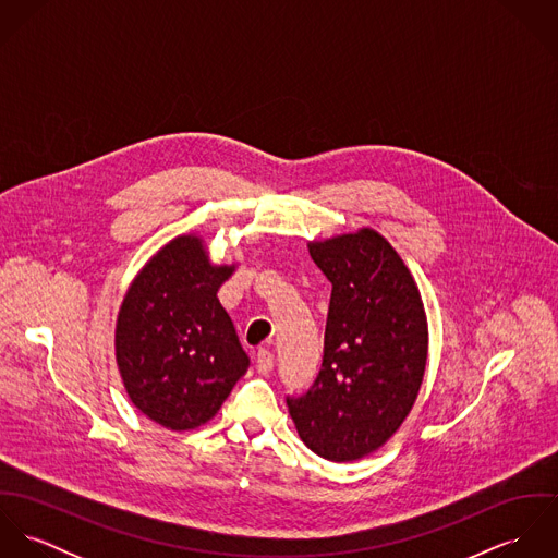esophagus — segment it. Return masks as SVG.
<instances>
[{"label": "esophagus", "instance_id": "obj_1", "mask_svg": "<svg viewBox=\"0 0 558 558\" xmlns=\"http://www.w3.org/2000/svg\"><path fill=\"white\" fill-rule=\"evenodd\" d=\"M255 363H257V372H259L262 376H268V374L272 372V365H275V354H272V350H270V348H259Z\"/></svg>", "mask_w": 558, "mask_h": 558}]
</instances>
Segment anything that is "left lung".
<instances>
[{"label":"left lung","mask_w":558,"mask_h":558,"mask_svg":"<svg viewBox=\"0 0 558 558\" xmlns=\"http://www.w3.org/2000/svg\"><path fill=\"white\" fill-rule=\"evenodd\" d=\"M307 246L332 292L318 378L303 398H288V410L319 458L354 462L410 414L427 363V316L412 272L374 228Z\"/></svg>","instance_id":"left-lung-1"}]
</instances>
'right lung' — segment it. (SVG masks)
I'll list each match as a JSON object with an SVG mask.
<instances>
[{
    "mask_svg": "<svg viewBox=\"0 0 558 558\" xmlns=\"http://www.w3.org/2000/svg\"><path fill=\"white\" fill-rule=\"evenodd\" d=\"M236 264H215L199 234L162 244L116 318V363L133 405L171 432L208 423L248 369L217 292Z\"/></svg>",
    "mask_w": 558,
    "mask_h": 558,
    "instance_id": "1",
    "label": "right lung"
}]
</instances>
